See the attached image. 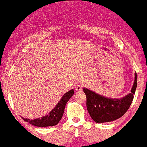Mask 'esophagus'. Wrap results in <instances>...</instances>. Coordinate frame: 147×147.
<instances>
[{"mask_svg":"<svg viewBox=\"0 0 147 147\" xmlns=\"http://www.w3.org/2000/svg\"><path fill=\"white\" fill-rule=\"evenodd\" d=\"M75 89L76 91H82V86H81V85H79V84H78V85H76L75 86Z\"/></svg>","mask_w":147,"mask_h":147,"instance_id":"34e87169","label":"esophagus"}]
</instances>
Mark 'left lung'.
<instances>
[{
    "label": "left lung",
    "mask_w": 147,
    "mask_h": 147,
    "mask_svg": "<svg viewBox=\"0 0 147 147\" xmlns=\"http://www.w3.org/2000/svg\"><path fill=\"white\" fill-rule=\"evenodd\" d=\"M138 76L136 73L131 92L122 99L104 97L87 88H84L86 95V106L88 113L97 123L109 122L119 119L125 114L133 102L137 87Z\"/></svg>",
    "instance_id": "1"
}]
</instances>
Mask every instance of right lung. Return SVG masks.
<instances>
[{
	"label": "right lung",
	"mask_w": 147,
	"mask_h": 147,
	"mask_svg": "<svg viewBox=\"0 0 147 147\" xmlns=\"http://www.w3.org/2000/svg\"><path fill=\"white\" fill-rule=\"evenodd\" d=\"M73 90H69L66 93L64 94V95L61 99V100L55 106V108H54L49 113L48 115H47L45 117H42L41 119L38 118V119H25L23 117L22 118L25 122H29L30 124H32L35 126H38V127H46V126H53L57 125L62 118L64 112V109H65V106L66 105L67 102H68L70 97L73 95Z\"/></svg>",
	"instance_id": "right-lung-1"
}]
</instances>
